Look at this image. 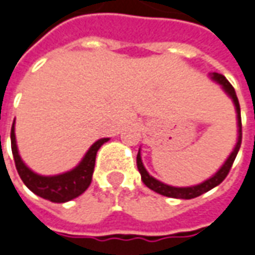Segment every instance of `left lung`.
<instances>
[{"mask_svg":"<svg viewBox=\"0 0 255 255\" xmlns=\"http://www.w3.org/2000/svg\"><path fill=\"white\" fill-rule=\"evenodd\" d=\"M211 78L214 81H217L218 84L223 85L224 90L228 93L232 100L235 103V107H236V113H238V126H239V137H238V142H236V147L232 151V153L229 155V158L227 159V162L224 163L223 167L214 174V176L206 180L205 182H202L199 185H195V187H187V188H177V187H170V185H166L163 182L158 181L156 178H153L152 176L148 174V171L145 170V167L142 165L141 162V156H140V152L137 153V167H138V171L141 174V180L142 182L147 185L148 188L152 189L155 192L158 194L163 195V196H169V198H177V199H192V198H196V196H200L202 194H205L207 191H210L214 187H217L218 184L225 180V177L228 176L229 170L231 167L234 165V160L236 158V155L239 152L240 144H242V118H240V106H239V100H238V96L235 93V89L232 85L229 84V81L223 74L218 73H213Z\"/></svg>","mask_w":255,"mask_h":255,"instance_id":"left-lung-1","label":"left lung"}]
</instances>
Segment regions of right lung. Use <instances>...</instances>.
Here are the masks:
<instances>
[{"mask_svg":"<svg viewBox=\"0 0 255 255\" xmlns=\"http://www.w3.org/2000/svg\"><path fill=\"white\" fill-rule=\"evenodd\" d=\"M107 141L108 138H100L99 141H96L86 152L82 162L71 171H67L59 176L45 177L31 171L23 163V160L17 152V147H16L15 122L12 124V129H10L12 153H13V159H15L16 170L19 173L21 181L24 182L27 188L32 191L35 195L46 200H50V202H55V203L68 202L81 194H84L88 189L92 182V174L95 170L96 153L99 151V148Z\"/></svg>","mask_w":255,"mask_h":255,"instance_id":"add662e5","label":"right lung"}]
</instances>
